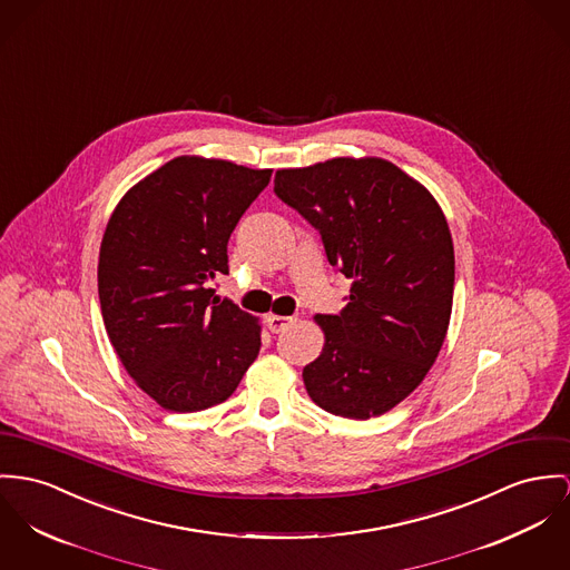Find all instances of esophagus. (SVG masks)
<instances>
[{
  "mask_svg": "<svg viewBox=\"0 0 570 570\" xmlns=\"http://www.w3.org/2000/svg\"><path fill=\"white\" fill-rule=\"evenodd\" d=\"M295 321H297L295 316H277V314H268V316H266V325H268V330H271L273 334H279V332L288 330Z\"/></svg>",
  "mask_w": 570,
  "mask_h": 570,
  "instance_id": "esophagus-1",
  "label": "esophagus"
}]
</instances>
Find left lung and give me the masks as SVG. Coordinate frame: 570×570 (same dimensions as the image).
Listing matches in <instances>:
<instances>
[{"label":"left lung","mask_w":570,"mask_h":570,"mask_svg":"<svg viewBox=\"0 0 570 570\" xmlns=\"http://www.w3.org/2000/svg\"><path fill=\"white\" fill-rule=\"evenodd\" d=\"M275 195L321 234L353 279L341 314H318L321 355L304 384L323 410L366 421L412 393L446 336L455 258L425 186L382 158H334L275 174Z\"/></svg>","instance_id":"left-lung-1"}]
</instances>
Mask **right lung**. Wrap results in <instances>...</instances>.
<instances>
[{
    "instance_id": "right-lung-1",
    "label": "right lung",
    "mask_w": 570,
    "mask_h": 570,
    "mask_svg": "<svg viewBox=\"0 0 570 570\" xmlns=\"http://www.w3.org/2000/svg\"><path fill=\"white\" fill-rule=\"evenodd\" d=\"M271 169L179 156L124 195L106 225L97 288L131 380L171 412L225 401L261 351V325L210 279Z\"/></svg>"
}]
</instances>
